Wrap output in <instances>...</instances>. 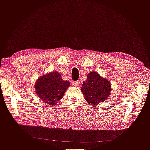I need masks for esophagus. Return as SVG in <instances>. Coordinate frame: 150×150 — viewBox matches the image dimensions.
<instances>
[{
  "mask_svg": "<svg viewBox=\"0 0 150 150\" xmlns=\"http://www.w3.org/2000/svg\"><path fill=\"white\" fill-rule=\"evenodd\" d=\"M73 85L74 86H79V81H73Z\"/></svg>",
  "mask_w": 150,
  "mask_h": 150,
  "instance_id": "obj_1",
  "label": "esophagus"
}]
</instances>
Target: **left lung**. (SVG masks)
I'll use <instances>...</instances> for the list:
<instances>
[{"instance_id":"8db88e82","label":"left lung","mask_w":150,"mask_h":150,"mask_svg":"<svg viewBox=\"0 0 150 150\" xmlns=\"http://www.w3.org/2000/svg\"><path fill=\"white\" fill-rule=\"evenodd\" d=\"M87 78L81 88L86 100L93 106L106 101L111 91L110 81L103 78L96 72H91Z\"/></svg>"}]
</instances>
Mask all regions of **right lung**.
Returning <instances> with one entry per match:
<instances>
[{
    "mask_svg": "<svg viewBox=\"0 0 150 150\" xmlns=\"http://www.w3.org/2000/svg\"><path fill=\"white\" fill-rule=\"evenodd\" d=\"M69 86V81L63 80L61 74L56 71L39 78L35 83V89L40 100L48 105L54 106L62 98Z\"/></svg>",
    "mask_w": 150,
    "mask_h": 150,
    "instance_id": "obj_1",
    "label": "right lung"
}]
</instances>
